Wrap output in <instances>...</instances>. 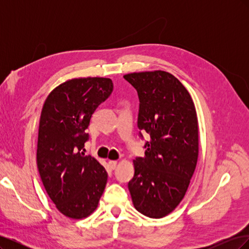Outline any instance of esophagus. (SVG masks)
Listing matches in <instances>:
<instances>
[{
  "mask_svg": "<svg viewBox=\"0 0 249 249\" xmlns=\"http://www.w3.org/2000/svg\"><path fill=\"white\" fill-rule=\"evenodd\" d=\"M108 164H109V168H110L111 170H113V169H115V167H116V165H117V161H114V160H110Z\"/></svg>",
  "mask_w": 249,
  "mask_h": 249,
  "instance_id": "1",
  "label": "esophagus"
}]
</instances>
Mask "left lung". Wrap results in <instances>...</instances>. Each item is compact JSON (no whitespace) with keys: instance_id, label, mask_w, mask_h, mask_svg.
<instances>
[{"instance_id":"1","label":"left lung","mask_w":249,"mask_h":249,"mask_svg":"<svg viewBox=\"0 0 249 249\" xmlns=\"http://www.w3.org/2000/svg\"><path fill=\"white\" fill-rule=\"evenodd\" d=\"M124 78L138 92V129L150 137L145 157L133 161L135 173L127 187L138 212L162 218L182 201L196 167V110L188 90L169 72H133Z\"/></svg>"}]
</instances>
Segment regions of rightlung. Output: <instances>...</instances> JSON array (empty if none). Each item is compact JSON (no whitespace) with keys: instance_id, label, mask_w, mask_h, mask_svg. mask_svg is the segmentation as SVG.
I'll return each instance as SVG.
<instances>
[{"instance_id":"right-lung-1","label":"right lung","mask_w":249,"mask_h":249,"mask_svg":"<svg viewBox=\"0 0 249 249\" xmlns=\"http://www.w3.org/2000/svg\"><path fill=\"white\" fill-rule=\"evenodd\" d=\"M113 91L108 78L66 81L48 95L41 110L37 167L42 184L60 213L72 219L92 214L108 173L96 159L81 152L95 109Z\"/></svg>"}]
</instances>
